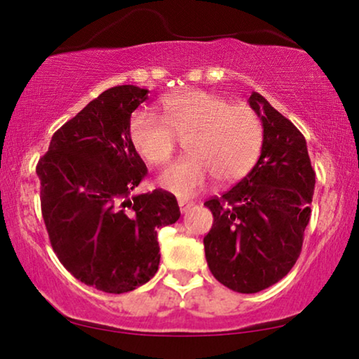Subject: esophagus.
<instances>
[{"label":"esophagus","instance_id":"1","mask_svg":"<svg viewBox=\"0 0 359 359\" xmlns=\"http://www.w3.org/2000/svg\"><path fill=\"white\" fill-rule=\"evenodd\" d=\"M191 206H194V201H185V200H180V201H179L180 212H189Z\"/></svg>","mask_w":359,"mask_h":359}]
</instances>
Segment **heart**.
Here are the masks:
<instances>
[{"label":"heart","mask_w":359,"mask_h":359,"mask_svg":"<svg viewBox=\"0 0 359 359\" xmlns=\"http://www.w3.org/2000/svg\"><path fill=\"white\" fill-rule=\"evenodd\" d=\"M164 117L147 109L132 112L128 138L135 151L151 165L172 158L177 137L187 138L190 154L180 158L159 177V185L177 196H191L211 174L221 184L242 179L258 159L263 145L259 116L245 104H231L203 90L168 96Z\"/></svg>","instance_id":"b5f03b06"}]
</instances>
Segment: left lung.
Returning <instances> with one entry per match:
<instances>
[{
	"label": "left lung",
	"instance_id": "obj_1",
	"mask_svg": "<svg viewBox=\"0 0 359 359\" xmlns=\"http://www.w3.org/2000/svg\"><path fill=\"white\" fill-rule=\"evenodd\" d=\"M263 147L255 168L221 196L205 201L214 217L203 240L212 276L233 292L256 293L297 263L311 216L316 172L303 133L253 92Z\"/></svg>",
	"mask_w": 359,
	"mask_h": 359
}]
</instances>
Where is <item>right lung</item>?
I'll list each match as a JSON object with an SVG mask.
<instances>
[{
	"mask_svg": "<svg viewBox=\"0 0 359 359\" xmlns=\"http://www.w3.org/2000/svg\"><path fill=\"white\" fill-rule=\"evenodd\" d=\"M147 98L148 90L135 85L106 90L57 128L36 164L57 259L106 293L135 290L156 274L158 229L180 217L169 191L132 195L148 169L128 138V121Z\"/></svg>",
	"mask_w": 359,
	"mask_h": 359,
	"instance_id": "right-lung-1",
	"label": "right lung"
}]
</instances>
